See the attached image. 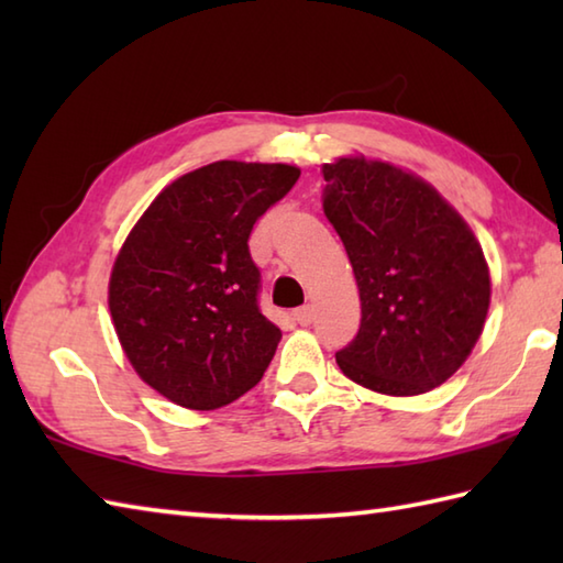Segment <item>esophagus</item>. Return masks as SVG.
Instances as JSON below:
<instances>
[{"instance_id":"esophagus-1","label":"esophagus","mask_w":563,"mask_h":563,"mask_svg":"<svg viewBox=\"0 0 563 563\" xmlns=\"http://www.w3.org/2000/svg\"><path fill=\"white\" fill-rule=\"evenodd\" d=\"M295 321L300 327H309L314 321V307L312 305H305L300 309H295Z\"/></svg>"}]
</instances>
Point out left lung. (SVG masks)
<instances>
[{"mask_svg": "<svg viewBox=\"0 0 563 563\" xmlns=\"http://www.w3.org/2000/svg\"><path fill=\"white\" fill-rule=\"evenodd\" d=\"M321 172L363 314L339 367L391 397L440 387L482 336L492 300L482 244L433 186L399 166L341 157Z\"/></svg>", "mask_w": 563, "mask_h": 563, "instance_id": "left-lung-1", "label": "left lung"}]
</instances>
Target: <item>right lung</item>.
I'll list each match as a JSON object with an SVG mask.
<instances>
[{
	"label": "right lung",
	"instance_id": "right-lung-1",
	"mask_svg": "<svg viewBox=\"0 0 563 563\" xmlns=\"http://www.w3.org/2000/svg\"><path fill=\"white\" fill-rule=\"evenodd\" d=\"M297 178L290 164L200 166L166 186L128 234L109 307L128 361L162 397L212 411L266 373L283 333L258 307L249 236Z\"/></svg>",
	"mask_w": 563,
	"mask_h": 563
}]
</instances>
